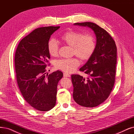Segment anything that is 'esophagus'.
I'll return each instance as SVG.
<instances>
[{"label":"esophagus","instance_id":"obj_1","mask_svg":"<svg viewBox=\"0 0 134 134\" xmlns=\"http://www.w3.org/2000/svg\"><path fill=\"white\" fill-rule=\"evenodd\" d=\"M63 75H64V77H70V74H68L66 72H64L63 74Z\"/></svg>","mask_w":134,"mask_h":134}]
</instances>
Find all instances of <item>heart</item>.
Here are the masks:
<instances>
[{
	"mask_svg": "<svg viewBox=\"0 0 134 134\" xmlns=\"http://www.w3.org/2000/svg\"><path fill=\"white\" fill-rule=\"evenodd\" d=\"M61 39L64 43L72 47L73 53L82 60H89L95 50V39L91 34L82 35L79 31L69 30L61 36ZM48 49L50 55L57 57L59 53L57 41L54 39H50ZM79 65L80 62L76 58L60 59L55 63V67L66 72L74 71Z\"/></svg>",
	"mask_w": 134,
	"mask_h": 134,
	"instance_id": "obj_1",
	"label": "heart"
}]
</instances>
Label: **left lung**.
I'll list each match as a JSON object with an SVG mask.
<instances>
[{
  "instance_id": "left-lung-1",
  "label": "left lung",
  "mask_w": 134,
  "mask_h": 134,
  "mask_svg": "<svg viewBox=\"0 0 134 134\" xmlns=\"http://www.w3.org/2000/svg\"><path fill=\"white\" fill-rule=\"evenodd\" d=\"M75 25L87 26L96 36L94 54L80 70L88 75H71L73 98L75 102L87 108H94L108 99L113 88L116 74L117 48L115 41L108 32L91 22L77 23Z\"/></svg>"
}]
</instances>
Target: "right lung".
<instances>
[{"label":"right lung","mask_w":134,"mask_h":134,"mask_svg":"<svg viewBox=\"0 0 134 134\" xmlns=\"http://www.w3.org/2000/svg\"><path fill=\"white\" fill-rule=\"evenodd\" d=\"M59 28L47 26L35 29L20 41L15 54L16 80L21 93L32 108L41 111L55 107L58 84L63 76L59 70L46 75L45 69L50 58L48 41Z\"/></svg>","instance_id":"obj_1"}]
</instances>
